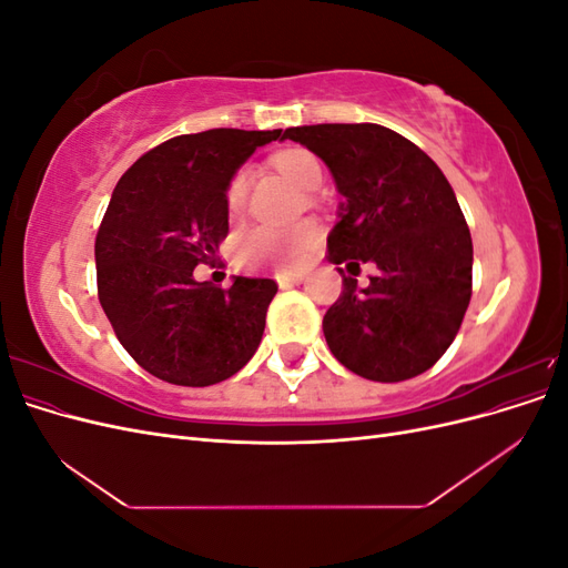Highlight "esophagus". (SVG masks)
Returning <instances> with one entry per match:
<instances>
[{"label":"esophagus","mask_w":568,"mask_h":568,"mask_svg":"<svg viewBox=\"0 0 568 568\" xmlns=\"http://www.w3.org/2000/svg\"><path fill=\"white\" fill-rule=\"evenodd\" d=\"M305 282V274H277V284L280 288H288V286H298Z\"/></svg>","instance_id":"1"}]
</instances>
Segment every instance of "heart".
Returning <instances> with one entry per match:
<instances>
[{
	"instance_id": "b5f03b06",
	"label": "heart",
	"mask_w": 568,
	"mask_h": 568,
	"mask_svg": "<svg viewBox=\"0 0 568 568\" xmlns=\"http://www.w3.org/2000/svg\"><path fill=\"white\" fill-rule=\"evenodd\" d=\"M272 168L291 184H296L303 192H313L322 184V165L305 149H286L272 156ZM248 170H236L227 184V209L232 213L244 211L248 196ZM320 244V227L315 222L305 220L301 225L291 230H274V227H253L248 230L236 244L239 263L244 267H277V270H294Z\"/></svg>"
}]
</instances>
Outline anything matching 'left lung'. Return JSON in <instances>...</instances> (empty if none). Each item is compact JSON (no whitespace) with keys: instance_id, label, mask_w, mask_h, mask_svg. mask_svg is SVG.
Instances as JSON below:
<instances>
[{"instance_id":"1","label":"left lung","mask_w":568,"mask_h":568,"mask_svg":"<svg viewBox=\"0 0 568 568\" xmlns=\"http://www.w3.org/2000/svg\"><path fill=\"white\" fill-rule=\"evenodd\" d=\"M326 163L343 196L326 239L334 265L374 263L343 288L322 320L343 367L369 382H405L434 367L471 301V234L450 182L426 153L376 123L284 130Z\"/></svg>"}]
</instances>
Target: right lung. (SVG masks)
<instances>
[{"mask_svg":"<svg viewBox=\"0 0 568 568\" xmlns=\"http://www.w3.org/2000/svg\"><path fill=\"white\" fill-rule=\"evenodd\" d=\"M282 130L215 128L146 151L118 180L94 261L99 303L118 341L149 374L175 386H213L261 346L277 282L194 280L230 232L227 184Z\"/></svg>","mask_w":568,"mask_h":568,"instance_id":"obj_1","label":"right lung"}]
</instances>
